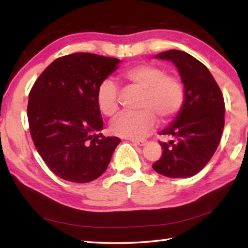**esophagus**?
<instances>
[{
    "mask_svg": "<svg viewBox=\"0 0 248 248\" xmlns=\"http://www.w3.org/2000/svg\"><path fill=\"white\" fill-rule=\"evenodd\" d=\"M131 142L134 144L139 145V146H143V145L146 144V141H144V140H131Z\"/></svg>",
    "mask_w": 248,
    "mask_h": 248,
    "instance_id": "1",
    "label": "esophagus"
}]
</instances>
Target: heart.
<instances>
[{
  "instance_id": "b5f03b06",
  "label": "heart",
  "mask_w": 248,
  "mask_h": 248,
  "mask_svg": "<svg viewBox=\"0 0 248 248\" xmlns=\"http://www.w3.org/2000/svg\"><path fill=\"white\" fill-rule=\"evenodd\" d=\"M121 78L129 85L142 91L138 112L120 114L111 124L116 136L128 139H142L153 131L157 118L170 123L179 114L186 93L183 82L175 75L154 63H139L125 69ZM119 90L111 79H104L96 92V103L103 115L112 117L119 109Z\"/></svg>"
}]
</instances>
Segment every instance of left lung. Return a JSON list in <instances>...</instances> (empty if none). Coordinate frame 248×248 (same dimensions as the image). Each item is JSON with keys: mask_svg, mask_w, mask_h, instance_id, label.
Returning a JSON list of instances; mask_svg holds the SVG:
<instances>
[{"mask_svg": "<svg viewBox=\"0 0 248 248\" xmlns=\"http://www.w3.org/2000/svg\"><path fill=\"white\" fill-rule=\"evenodd\" d=\"M156 58L177 66L186 98L175 123L161 132L175 140L159 142L162 156L152 167L167 177H190L208 164L219 146L225 120L223 95L207 66L190 54L169 50Z\"/></svg>", "mask_w": 248, "mask_h": 248, "instance_id": "8db88e82", "label": "left lung"}]
</instances>
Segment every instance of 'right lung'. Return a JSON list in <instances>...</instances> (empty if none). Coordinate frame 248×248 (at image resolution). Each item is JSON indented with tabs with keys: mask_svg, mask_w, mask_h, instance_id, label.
Wrapping results in <instances>:
<instances>
[{
	"mask_svg": "<svg viewBox=\"0 0 248 248\" xmlns=\"http://www.w3.org/2000/svg\"><path fill=\"white\" fill-rule=\"evenodd\" d=\"M119 62L94 53L68 54L56 59L33 83L27 106L29 131L58 177L89 183L106 170L120 139L95 133L103 129L96 92Z\"/></svg>",
	"mask_w": 248,
	"mask_h": 248,
	"instance_id": "right-lung-1",
	"label": "right lung"
}]
</instances>
